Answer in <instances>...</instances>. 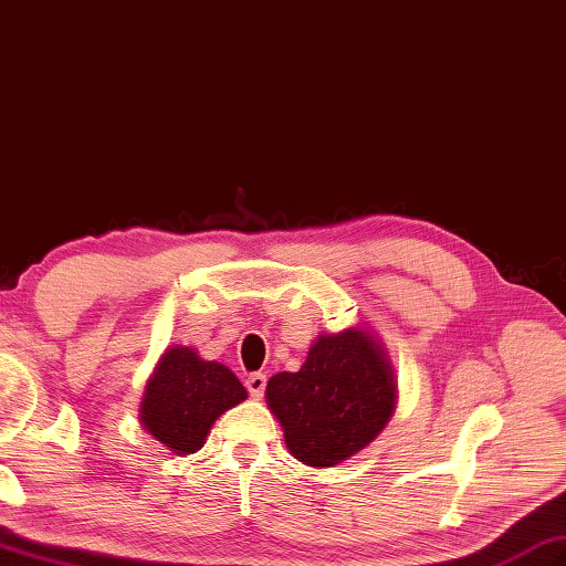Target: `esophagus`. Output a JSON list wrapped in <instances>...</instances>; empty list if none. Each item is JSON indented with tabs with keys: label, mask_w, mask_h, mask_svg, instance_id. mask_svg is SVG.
<instances>
[{
	"label": "esophagus",
	"mask_w": 566,
	"mask_h": 566,
	"mask_svg": "<svg viewBox=\"0 0 566 566\" xmlns=\"http://www.w3.org/2000/svg\"><path fill=\"white\" fill-rule=\"evenodd\" d=\"M265 387H268V378L263 373H251L249 378H245V389H249V395L253 399H260L265 395Z\"/></svg>",
	"instance_id": "esophagus-1"
}]
</instances>
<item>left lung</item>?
<instances>
[{"label":"left lung","mask_w":566,"mask_h":566,"mask_svg":"<svg viewBox=\"0 0 566 566\" xmlns=\"http://www.w3.org/2000/svg\"><path fill=\"white\" fill-rule=\"evenodd\" d=\"M286 447L308 467H335L375 440L395 409V380L364 329L323 335L298 373L268 382Z\"/></svg>","instance_id":"left-lung-1"}]
</instances>
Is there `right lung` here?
Segmentation results:
<instances>
[{"instance_id":"add662e5","label":"right lung","mask_w":566,"mask_h":566,"mask_svg":"<svg viewBox=\"0 0 566 566\" xmlns=\"http://www.w3.org/2000/svg\"><path fill=\"white\" fill-rule=\"evenodd\" d=\"M243 399L245 389L227 366L198 358L188 346H174L145 389L140 421L171 452L193 454L217 416Z\"/></svg>"}]
</instances>
